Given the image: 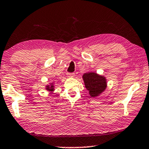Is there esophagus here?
Listing matches in <instances>:
<instances>
[{
    "instance_id": "1",
    "label": "esophagus",
    "mask_w": 149,
    "mask_h": 149,
    "mask_svg": "<svg viewBox=\"0 0 149 149\" xmlns=\"http://www.w3.org/2000/svg\"><path fill=\"white\" fill-rule=\"evenodd\" d=\"M67 75L68 77H74L75 74L74 73H67Z\"/></svg>"
}]
</instances>
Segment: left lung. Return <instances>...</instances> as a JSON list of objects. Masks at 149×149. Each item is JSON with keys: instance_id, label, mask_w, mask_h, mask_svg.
Masks as SVG:
<instances>
[{"instance_id": "8db88e82", "label": "left lung", "mask_w": 149, "mask_h": 149, "mask_svg": "<svg viewBox=\"0 0 149 149\" xmlns=\"http://www.w3.org/2000/svg\"><path fill=\"white\" fill-rule=\"evenodd\" d=\"M83 79L85 86L92 97L100 95L107 87L105 77L95 72H87L84 74Z\"/></svg>"}]
</instances>
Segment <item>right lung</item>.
Masks as SVG:
<instances>
[{
  "label": "right lung",
  "mask_w": 149,
  "mask_h": 149,
  "mask_svg": "<svg viewBox=\"0 0 149 149\" xmlns=\"http://www.w3.org/2000/svg\"><path fill=\"white\" fill-rule=\"evenodd\" d=\"M54 86H53V84H52L49 85V86H47L46 87V89L47 90L49 91H54Z\"/></svg>",
  "instance_id": "obj_1"
}]
</instances>
